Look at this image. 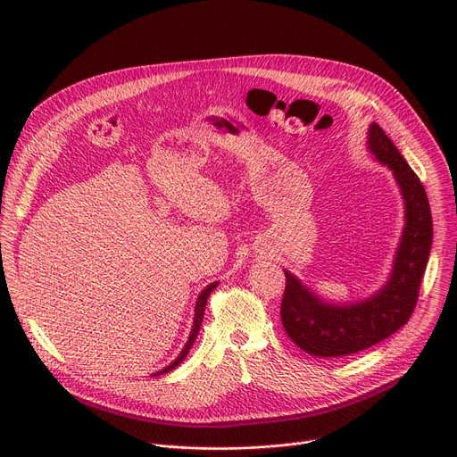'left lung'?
Listing matches in <instances>:
<instances>
[{
	"label": "left lung",
	"mask_w": 457,
	"mask_h": 457,
	"mask_svg": "<svg viewBox=\"0 0 457 457\" xmlns=\"http://www.w3.org/2000/svg\"><path fill=\"white\" fill-rule=\"evenodd\" d=\"M367 143L372 155L393 170L400 184L405 203V228L388 282L361 302L328 303L289 271H284L282 325L302 351L318 358H342L360 353L403 328L414 312L428 262L432 215L420 177L376 122L369 128Z\"/></svg>",
	"instance_id": "left-lung-1"
}]
</instances>
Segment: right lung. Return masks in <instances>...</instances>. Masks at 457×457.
Masks as SVG:
<instances>
[{
	"label": "right lung",
	"mask_w": 457,
	"mask_h": 457,
	"mask_svg": "<svg viewBox=\"0 0 457 457\" xmlns=\"http://www.w3.org/2000/svg\"><path fill=\"white\" fill-rule=\"evenodd\" d=\"M217 284L219 282H213V284H210L206 289H203V293L199 295V300H197V303H195V320H193V329H191V335H189V340H187V344L184 345V349H182V353L179 354V358L175 360V361H171L168 367H164L162 370H159V372H155V376H159V374H164V372H170V370H173L184 358H186V354L189 353V349L193 347V342H195V338H197V335H199V329H201V323H203V318H204V307H206V302H208V296H210V293L217 287Z\"/></svg>",
	"instance_id": "1"
}]
</instances>
